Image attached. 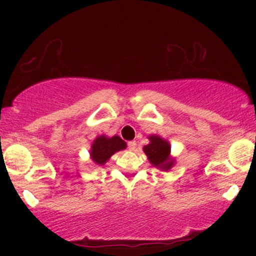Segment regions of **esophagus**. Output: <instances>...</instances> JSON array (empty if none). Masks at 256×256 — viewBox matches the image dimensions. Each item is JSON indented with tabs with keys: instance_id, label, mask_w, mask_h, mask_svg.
<instances>
[{
	"instance_id": "1",
	"label": "esophagus",
	"mask_w": 256,
	"mask_h": 256,
	"mask_svg": "<svg viewBox=\"0 0 256 256\" xmlns=\"http://www.w3.org/2000/svg\"><path fill=\"white\" fill-rule=\"evenodd\" d=\"M128 148L130 150H134L136 148V141H128Z\"/></svg>"
}]
</instances>
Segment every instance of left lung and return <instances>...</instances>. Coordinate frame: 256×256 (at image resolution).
<instances>
[{
  "label": "left lung",
  "mask_w": 256,
  "mask_h": 256,
  "mask_svg": "<svg viewBox=\"0 0 256 256\" xmlns=\"http://www.w3.org/2000/svg\"><path fill=\"white\" fill-rule=\"evenodd\" d=\"M150 144L144 148V154L148 156L149 162L156 167L167 170L172 166L174 160L170 159V146L167 141L157 136H150Z\"/></svg>",
  "instance_id": "1"
}]
</instances>
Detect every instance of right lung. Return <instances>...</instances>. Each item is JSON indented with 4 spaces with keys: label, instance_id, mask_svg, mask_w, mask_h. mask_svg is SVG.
I'll use <instances>...</instances> for the list:
<instances>
[{
    "label": "right lung",
    "instance_id": "add662e5",
    "mask_svg": "<svg viewBox=\"0 0 256 256\" xmlns=\"http://www.w3.org/2000/svg\"><path fill=\"white\" fill-rule=\"evenodd\" d=\"M125 148H126V144L120 136L106 138L102 136L94 141L90 154L94 162L104 164L115 152Z\"/></svg>",
    "mask_w": 256,
    "mask_h": 256
}]
</instances>
